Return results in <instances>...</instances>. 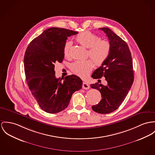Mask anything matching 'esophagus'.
<instances>
[{"label": "esophagus", "instance_id": "1", "mask_svg": "<svg viewBox=\"0 0 155 155\" xmlns=\"http://www.w3.org/2000/svg\"><path fill=\"white\" fill-rule=\"evenodd\" d=\"M82 87H83V89L87 90V89H89V88H90V85H89L88 84L86 83H83Z\"/></svg>", "mask_w": 155, "mask_h": 155}]
</instances>
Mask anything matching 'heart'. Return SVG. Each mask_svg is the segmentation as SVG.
Wrapping results in <instances>:
<instances>
[{
    "label": "heart",
    "instance_id": "b5f03b06",
    "mask_svg": "<svg viewBox=\"0 0 155 155\" xmlns=\"http://www.w3.org/2000/svg\"><path fill=\"white\" fill-rule=\"evenodd\" d=\"M76 41L85 48H88V55L94 61L95 65H101L107 58L110 52V44L106 40L100 39L98 36L86 31L79 34L75 37ZM71 44L65 43L64 54L65 57L69 55ZM93 62L91 60L77 61L71 65L72 72L80 77H86L93 69Z\"/></svg>",
    "mask_w": 155,
    "mask_h": 155
}]
</instances>
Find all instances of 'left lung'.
I'll use <instances>...</instances> for the list:
<instances>
[{"label":"left lung","mask_w":155,"mask_h":155,"mask_svg":"<svg viewBox=\"0 0 155 155\" xmlns=\"http://www.w3.org/2000/svg\"><path fill=\"white\" fill-rule=\"evenodd\" d=\"M106 34L110 44V52L101 66L95 70L91 77L98 79L104 77L107 85L96 83L92 88L98 90L102 99L92 109L101 114L110 113L117 109L127 95L134 81L131 52L126 42L108 28H101Z\"/></svg>","instance_id":"1"}]
</instances>
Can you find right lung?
Returning <instances> with one entry per match:
<instances>
[{
  "instance_id": "right-lung-1",
  "label": "right lung",
  "mask_w": 155,
  "mask_h": 155,
  "mask_svg": "<svg viewBox=\"0 0 155 155\" xmlns=\"http://www.w3.org/2000/svg\"><path fill=\"white\" fill-rule=\"evenodd\" d=\"M77 34L64 28H50L34 39L26 50L24 70L29 88L39 107L48 113L64 110L72 94L82 88L83 81L78 76L57 78L54 71L55 63H61L64 58L67 38Z\"/></svg>"
}]
</instances>
